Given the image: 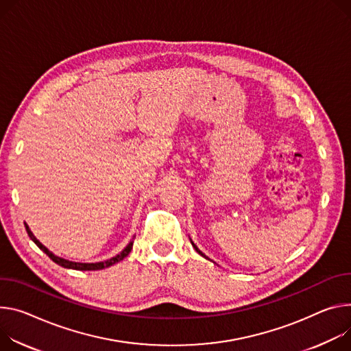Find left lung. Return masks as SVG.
Returning <instances> with one entry per match:
<instances>
[{"label":"left lung","instance_id":"obj_1","mask_svg":"<svg viewBox=\"0 0 351 351\" xmlns=\"http://www.w3.org/2000/svg\"><path fill=\"white\" fill-rule=\"evenodd\" d=\"M190 242H192V245H193V247H195V249H196V252H197V253H199V254H200V256H203V258H206V259H208V258H207V256H206V254H204V253H203V252H202V250H200V249H199V247H197V246H196V245H195V243H193V241H192V239H190Z\"/></svg>","mask_w":351,"mask_h":351}]
</instances>
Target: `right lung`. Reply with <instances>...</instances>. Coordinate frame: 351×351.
<instances>
[{
  "label": "right lung",
  "mask_w": 351,
  "mask_h": 351,
  "mask_svg": "<svg viewBox=\"0 0 351 351\" xmlns=\"http://www.w3.org/2000/svg\"><path fill=\"white\" fill-rule=\"evenodd\" d=\"M25 228H26V232H27V235H29V238L34 241L38 246H39V249H42L47 256L54 262V263H57L58 266H61V267H66V269H73V270H82V271H85V270H102V269H105V267H109V266H113L114 263H117V262H120V261H123L127 254H129L130 252H132V249H133V239L129 242V245H127L119 254H116V256H113V258H110V259H108V261H104V262H97V263H80V262H71V261H67V259H62V258H60V256H56V254L53 253V252H50L42 242H39V239L34 235V232L30 231V228H29V226L26 224L25 222Z\"/></svg>",
  "instance_id": "1"
}]
</instances>
